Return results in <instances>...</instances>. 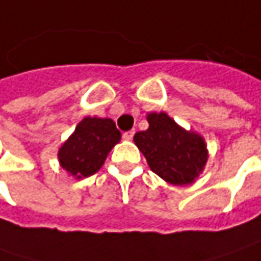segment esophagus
Masks as SVG:
<instances>
[{"mask_svg": "<svg viewBox=\"0 0 261 261\" xmlns=\"http://www.w3.org/2000/svg\"><path fill=\"white\" fill-rule=\"evenodd\" d=\"M134 135H135V132H134V130H127V132H123L122 138H123L125 141H130V139L134 138Z\"/></svg>", "mask_w": 261, "mask_h": 261, "instance_id": "34e87169", "label": "esophagus"}]
</instances>
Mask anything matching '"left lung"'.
<instances>
[{
    "label": "left lung",
    "mask_w": 261,
    "mask_h": 261,
    "mask_svg": "<svg viewBox=\"0 0 261 261\" xmlns=\"http://www.w3.org/2000/svg\"><path fill=\"white\" fill-rule=\"evenodd\" d=\"M148 123L146 130L135 134L134 142L151 170L171 185L195 181L207 160L203 138L185 130L166 113L148 115Z\"/></svg>",
    "instance_id": "obj_1"
}]
</instances>
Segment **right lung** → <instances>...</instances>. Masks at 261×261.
Instances as JSON below:
<instances>
[{
  "mask_svg": "<svg viewBox=\"0 0 261 261\" xmlns=\"http://www.w3.org/2000/svg\"><path fill=\"white\" fill-rule=\"evenodd\" d=\"M119 139L120 132L112 119L86 117L59 149V163L76 178L88 177L100 170Z\"/></svg>",
  "mask_w": 261,
  "mask_h": 261,
  "instance_id": "obj_1",
  "label": "right lung"
}]
</instances>
